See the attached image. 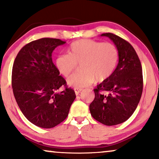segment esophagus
Here are the masks:
<instances>
[{
  "label": "esophagus",
  "instance_id": "obj_1",
  "mask_svg": "<svg viewBox=\"0 0 159 159\" xmlns=\"http://www.w3.org/2000/svg\"><path fill=\"white\" fill-rule=\"evenodd\" d=\"M74 90H75V93L76 96H78V95L80 93H81L82 90H82V89H81V88H75Z\"/></svg>",
  "mask_w": 159,
  "mask_h": 159
}]
</instances>
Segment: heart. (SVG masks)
Instances as JSON below:
<instances>
[{
    "label": "heart",
    "instance_id": "obj_1",
    "mask_svg": "<svg viewBox=\"0 0 159 159\" xmlns=\"http://www.w3.org/2000/svg\"><path fill=\"white\" fill-rule=\"evenodd\" d=\"M119 60V52L114 44L93 39H80L74 42L68 54H61L55 63L59 72L66 78L71 75L81 64V72L68 80L69 85L83 88L96 81L103 82L114 73Z\"/></svg>",
    "mask_w": 159,
    "mask_h": 159
}]
</instances>
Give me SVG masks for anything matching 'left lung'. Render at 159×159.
I'll list each match as a JSON object with an SVG mask.
<instances>
[{"label": "left lung", "instance_id": "obj_1", "mask_svg": "<svg viewBox=\"0 0 159 159\" xmlns=\"http://www.w3.org/2000/svg\"><path fill=\"white\" fill-rule=\"evenodd\" d=\"M116 45L119 63L114 73L94 89L90 105L93 117L106 125L120 124L130 117L143 92V73L140 59L132 45L112 33L102 34Z\"/></svg>", "mask_w": 159, "mask_h": 159}]
</instances>
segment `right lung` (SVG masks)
I'll list each match as a JSON object with an SVG mask.
<instances>
[{
    "label": "right lung",
    "mask_w": 159,
    "mask_h": 159,
    "mask_svg": "<svg viewBox=\"0 0 159 159\" xmlns=\"http://www.w3.org/2000/svg\"><path fill=\"white\" fill-rule=\"evenodd\" d=\"M65 43L52 38L34 40L21 48L14 61V96L22 114L36 126L51 129L62 123L76 97L52 61L53 51ZM61 87L64 90L57 93Z\"/></svg>",
    "instance_id": "add662e5"
}]
</instances>
